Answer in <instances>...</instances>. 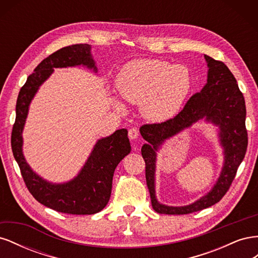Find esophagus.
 Masks as SVG:
<instances>
[{"mask_svg":"<svg viewBox=\"0 0 258 258\" xmlns=\"http://www.w3.org/2000/svg\"><path fill=\"white\" fill-rule=\"evenodd\" d=\"M129 138L131 139V140H136V139H138L139 138V132H138V130H137V128H131L130 130H129Z\"/></svg>","mask_w":258,"mask_h":258,"instance_id":"esophagus-1","label":"esophagus"}]
</instances>
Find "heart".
Returning <instances> with one entry per match:
<instances>
[{"label":"heart","mask_w":258,"mask_h":258,"mask_svg":"<svg viewBox=\"0 0 258 258\" xmlns=\"http://www.w3.org/2000/svg\"><path fill=\"white\" fill-rule=\"evenodd\" d=\"M117 90L129 103L140 104L146 119L166 121L181 110L191 87L188 69L159 59H138L124 64L117 76ZM117 111L126 108L114 99Z\"/></svg>","instance_id":"1"}]
</instances>
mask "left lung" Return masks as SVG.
Returning <instances> with one entry per match:
<instances>
[{
	"label": "left lung",
	"instance_id": "obj_1",
	"mask_svg": "<svg viewBox=\"0 0 258 258\" xmlns=\"http://www.w3.org/2000/svg\"><path fill=\"white\" fill-rule=\"evenodd\" d=\"M205 59L208 67L207 83L200 92L187 101L174 118L161 123L144 124L140 128V134L146 141L141 148L146 165V184L151 194L152 207L159 214H188L215 205L227 192L245 156L247 134L243 95L227 66L207 54ZM200 121L216 127L218 141L223 151L220 175L206 195L189 205L176 207L161 204L155 196L157 153L168 139Z\"/></svg>",
	"mask_w": 258,
	"mask_h": 258
}]
</instances>
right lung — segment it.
<instances>
[{"label": "right lung", "mask_w": 258, "mask_h": 258, "mask_svg": "<svg viewBox=\"0 0 258 258\" xmlns=\"http://www.w3.org/2000/svg\"><path fill=\"white\" fill-rule=\"evenodd\" d=\"M75 67H84L98 73L91 45L76 44L57 50L44 59L28 77L17 99L12 148L23 181L40 204L67 214H96L110 200L116 167L131 152L127 129L116 130L111 136L97 140L79 173L67 182L53 183L44 178L31 168L23 155L22 132L30 104L38 89L51 76L54 69Z\"/></svg>", "instance_id": "obj_1"}]
</instances>
